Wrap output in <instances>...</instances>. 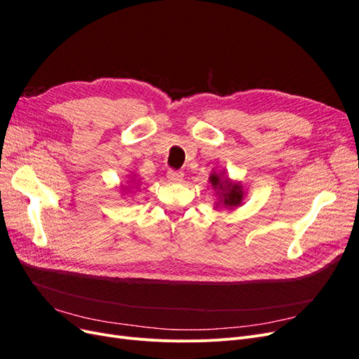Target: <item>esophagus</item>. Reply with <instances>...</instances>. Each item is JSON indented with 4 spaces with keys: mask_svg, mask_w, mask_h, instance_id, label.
Instances as JSON below:
<instances>
[{
    "mask_svg": "<svg viewBox=\"0 0 359 359\" xmlns=\"http://www.w3.org/2000/svg\"><path fill=\"white\" fill-rule=\"evenodd\" d=\"M184 178V173L178 170H169L168 172V180L169 182H181Z\"/></svg>",
    "mask_w": 359,
    "mask_h": 359,
    "instance_id": "1",
    "label": "esophagus"
}]
</instances>
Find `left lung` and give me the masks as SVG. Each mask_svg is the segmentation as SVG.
Returning a JSON list of instances; mask_svg holds the SVG:
<instances>
[{"label":"left lung","instance_id":"obj_1","mask_svg":"<svg viewBox=\"0 0 359 359\" xmlns=\"http://www.w3.org/2000/svg\"><path fill=\"white\" fill-rule=\"evenodd\" d=\"M210 182L212 189L217 191V198L214 208H224V210H235L243 205L245 198V189L241 181H233L226 175L224 170L212 172L210 175Z\"/></svg>","mask_w":359,"mask_h":359}]
</instances>
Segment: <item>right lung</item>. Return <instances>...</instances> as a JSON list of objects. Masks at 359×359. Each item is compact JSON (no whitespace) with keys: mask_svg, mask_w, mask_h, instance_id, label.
Segmentation results:
<instances>
[{"mask_svg":"<svg viewBox=\"0 0 359 359\" xmlns=\"http://www.w3.org/2000/svg\"><path fill=\"white\" fill-rule=\"evenodd\" d=\"M127 182H128V186H121V187H119V191H123V194H126V193H128V191H132L135 184L137 186L139 180H136V177L133 175V177H130V180H128Z\"/></svg>","mask_w":359,"mask_h":359,"instance_id":"add662e5","label":"right lung"}]
</instances>
